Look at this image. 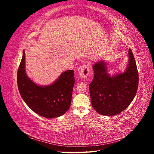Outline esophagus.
Wrapping results in <instances>:
<instances>
[{"mask_svg":"<svg viewBox=\"0 0 154 154\" xmlns=\"http://www.w3.org/2000/svg\"><path fill=\"white\" fill-rule=\"evenodd\" d=\"M78 72L79 75L82 77L85 78L89 75L90 73V67L87 63H84L79 67L78 70Z\"/></svg>","mask_w":154,"mask_h":154,"instance_id":"1","label":"esophagus"}]
</instances>
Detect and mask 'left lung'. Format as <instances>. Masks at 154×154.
<instances>
[{"mask_svg":"<svg viewBox=\"0 0 154 154\" xmlns=\"http://www.w3.org/2000/svg\"><path fill=\"white\" fill-rule=\"evenodd\" d=\"M129 63L124 73L110 77L106 72L105 62L93 66L94 78L89 84L92 106L104 116H114L122 112L129 106L136 94L139 74L136 60L129 49Z\"/></svg>","mask_w":154,"mask_h":154,"instance_id":"obj_1","label":"left lung"}]
</instances>
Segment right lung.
<instances>
[{
	"label": "right lung",
	"mask_w": 154,
	"mask_h": 154,
	"mask_svg": "<svg viewBox=\"0 0 154 154\" xmlns=\"http://www.w3.org/2000/svg\"><path fill=\"white\" fill-rule=\"evenodd\" d=\"M74 83V71L68 70L52 85H36L26 74L25 52L23 51L17 72V85L22 99L35 113L46 118L64 114L71 106Z\"/></svg>",
	"instance_id": "obj_1"
}]
</instances>
